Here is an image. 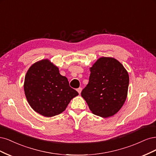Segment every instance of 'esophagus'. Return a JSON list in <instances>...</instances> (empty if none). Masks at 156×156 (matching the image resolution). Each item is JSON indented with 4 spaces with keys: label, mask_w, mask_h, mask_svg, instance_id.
I'll return each instance as SVG.
<instances>
[{
    "label": "esophagus",
    "mask_w": 156,
    "mask_h": 156,
    "mask_svg": "<svg viewBox=\"0 0 156 156\" xmlns=\"http://www.w3.org/2000/svg\"><path fill=\"white\" fill-rule=\"evenodd\" d=\"M82 87H79V88L77 89V91L78 92L79 94H80V93H81V92H82Z\"/></svg>",
    "instance_id": "34e87169"
}]
</instances>
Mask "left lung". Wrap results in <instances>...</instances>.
I'll return each instance as SVG.
<instances>
[{
  "label": "left lung",
  "instance_id": "left-lung-1",
  "mask_svg": "<svg viewBox=\"0 0 156 156\" xmlns=\"http://www.w3.org/2000/svg\"><path fill=\"white\" fill-rule=\"evenodd\" d=\"M89 83L81 93L92 113L112 117L122 107L128 94L129 75L113 58H100L90 68Z\"/></svg>",
  "mask_w": 156,
  "mask_h": 156
}]
</instances>
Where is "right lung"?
Wrapping results in <instances>:
<instances>
[{
  "label": "right lung",
  "mask_w": 156,
  "mask_h": 156,
  "mask_svg": "<svg viewBox=\"0 0 156 156\" xmlns=\"http://www.w3.org/2000/svg\"><path fill=\"white\" fill-rule=\"evenodd\" d=\"M24 90L27 101L35 112L51 117L64 112L78 93L69 86L59 69L45 59L34 63L26 74Z\"/></svg>",
  "instance_id": "1"
}]
</instances>
